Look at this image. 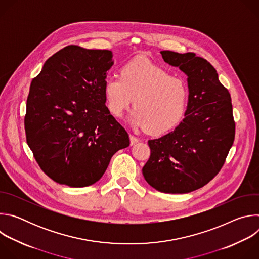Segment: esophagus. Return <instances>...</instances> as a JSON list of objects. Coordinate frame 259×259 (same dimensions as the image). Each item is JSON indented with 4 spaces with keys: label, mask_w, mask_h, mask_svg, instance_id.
<instances>
[{
    "label": "esophagus",
    "mask_w": 259,
    "mask_h": 259,
    "mask_svg": "<svg viewBox=\"0 0 259 259\" xmlns=\"http://www.w3.org/2000/svg\"><path fill=\"white\" fill-rule=\"evenodd\" d=\"M129 137H130V144L131 145H134L135 143H137L139 141V139L137 137H135L134 135H130Z\"/></svg>",
    "instance_id": "34e87169"
}]
</instances>
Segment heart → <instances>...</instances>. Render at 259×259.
<instances>
[{
	"instance_id": "b5f03b06",
	"label": "heart",
	"mask_w": 259,
	"mask_h": 259,
	"mask_svg": "<svg viewBox=\"0 0 259 259\" xmlns=\"http://www.w3.org/2000/svg\"><path fill=\"white\" fill-rule=\"evenodd\" d=\"M103 93L109 113L121 118L134 99L131 122L153 135L173 129L186 112L189 88L179 77L151 60L137 57L127 61L120 76L105 79Z\"/></svg>"
}]
</instances>
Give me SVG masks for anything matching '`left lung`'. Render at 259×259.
<instances>
[{
	"instance_id": "left-lung-1",
	"label": "left lung",
	"mask_w": 259,
	"mask_h": 259,
	"mask_svg": "<svg viewBox=\"0 0 259 259\" xmlns=\"http://www.w3.org/2000/svg\"><path fill=\"white\" fill-rule=\"evenodd\" d=\"M161 54L187 73L189 102L186 118L174 131L147 142L151 156L142 174L159 192L186 194L206 186L226 162L236 130L232 98L206 59L192 52Z\"/></svg>"
}]
</instances>
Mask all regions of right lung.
Wrapping results in <instances>:
<instances>
[{
  "label": "right lung",
  "mask_w": 259,
  "mask_h": 259,
  "mask_svg": "<svg viewBox=\"0 0 259 259\" xmlns=\"http://www.w3.org/2000/svg\"><path fill=\"white\" fill-rule=\"evenodd\" d=\"M112 57L109 50L69 45L49 57L31 81L26 142L42 171L59 184L91 186L130 144L105 105L103 85Z\"/></svg>",
  "instance_id": "obj_1"
}]
</instances>
